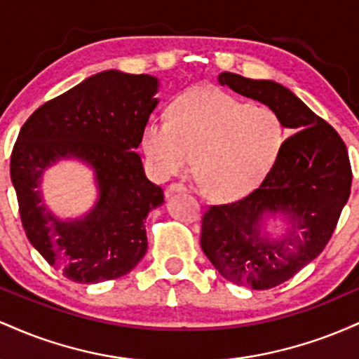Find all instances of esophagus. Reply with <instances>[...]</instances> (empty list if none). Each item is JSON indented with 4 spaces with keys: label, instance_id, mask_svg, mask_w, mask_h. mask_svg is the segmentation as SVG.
Returning a JSON list of instances; mask_svg holds the SVG:
<instances>
[{
    "label": "esophagus",
    "instance_id": "obj_1",
    "mask_svg": "<svg viewBox=\"0 0 359 359\" xmlns=\"http://www.w3.org/2000/svg\"><path fill=\"white\" fill-rule=\"evenodd\" d=\"M185 191H187V187H185L184 184L172 182V184H168V185H167V189H165V196H170V194H174V192H185Z\"/></svg>",
    "mask_w": 359,
    "mask_h": 359
}]
</instances>
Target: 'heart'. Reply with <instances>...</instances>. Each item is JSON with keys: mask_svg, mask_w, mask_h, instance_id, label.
Wrapping results in <instances>:
<instances>
[{"mask_svg": "<svg viewBox=\"0 0 359 359\" xmlns=\"http://www.w3.org/2000/svg\"><path fill=\"white\" fill-rule=\"evenodd\" d=\"M285 145L277 111L251 106L216 88H199L174 102L170 116L154 114L142 131V148L160 177L184 174L196 156L205 191L238 199L269 177Z\"/></svg>", "mask_w": 359, "mask_h": 359, "instance_id": "b5f03b06", "label": "heart"}]
</instances>
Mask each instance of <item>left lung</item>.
Segmentation results:
<instances>
[{"mask_svg":"<svg viewBox=\"0 0 359 359\" xmlns=\"http://www.w3.org/2000/svg\"><path fill=\"white\" fill-rule=\"evenodd\" d=\"M219 82L277 111L283 126L294 131L255 191L234 203L209 205L201 221V246L222 277L266 290L323 253L351 192V163L339 133L287 88L231 72L221 74ZM265 210L291 217L285 241L259 238L257 221Z\"/></svg>","mask_w":359,"mask_h":359,"instance_id":"left-lung-1","label":"left lung"}]
</instances>
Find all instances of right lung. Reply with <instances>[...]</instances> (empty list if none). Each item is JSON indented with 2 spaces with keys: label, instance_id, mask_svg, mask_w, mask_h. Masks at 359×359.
Returning <instances> with one entry per match:
<instances>
[{
  "label": "right lung",
  "instance_id": "1",
  "mask_svg": "<svg viewBox=\"0 0 359 359\" xmlns=\"http://www.w3.org/2000/svg\"><path fill=\"white\" fill-rule=\"evenodd\" d=\"M155 90L156 79L145 74L100 72L43 102L20 130L10 175L25 234L72 282L119 278L145 257V219L163 191L147 179L135 148ZM62 156H79L97 170L100 201L82 222H57L39 199L44 167Z\"/></svg>",
  "mask_w": 359,
  "mask_h": 359
}]
</instances>
